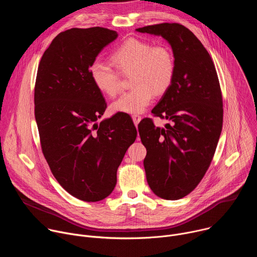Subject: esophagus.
Here are the masks:
<instances>
[{
    "label": "esophagus",
    "instance_id": "34e87169",
    "mask_svg": "<svg viewBox=\"0 0 257 257\" xmlns=\"http://www.w3.org/2000/svg\"><path fill=\"white\" fill-rule=\"evenodd\" d=\"M132 120H133V122H134V124L136 126L140 122L141 116H139V115H132Z\"/></svg>",
    "mask_w": 257,
    "mask_h": 257
}]
</instances>
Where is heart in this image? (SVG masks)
Returning <instances> with one entry per match:
<instances>
[{"label":"heart","instance_id":"b5f03b06","mask_svg":"<svg viewBox=\"0 0 257 257\" xmlns=\"http://www.w3.org/2000/svg\"><path fill=\"white\" fill-rule=\"evenodd\" d=\"M113 67L96 62L90 68V76L96 88L109 97L123 89L122 76L130 78L134 87L112 104L117 113L139 114L145 111L155 94L162 95L172 85L176 61L167 45H155L139 39H129L111 55Z\"/></svg>","mask_w":257,"mask_h":257}]
</instances>
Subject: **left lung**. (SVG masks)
<instances>
[{
	"label": "left lung",
	"instance_id": "obj_1",
	"mask_svg": "<svg viewBox=\"0 0 257 257\" xmlns=\"http://www.w3.org/2000/svg\"><path fill=\"white\" fill-rule=\"evenodd\" d=\"M162 35L172 47L175 78L152 113L171 123L166 129L145 118L138 125L149 150L143 165L153 192L177 200L192 192L213 159L223 127V96L214 64L196 36L179 23L136 29Z\"/></svg>",
	"mask_w": 257,
	"mask_h": 257
}]
</instances>
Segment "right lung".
I'll list each match as a JSON object with an SVG mask.
<instances>
[{
    "instance_id": "obj_1",
    "label": "right lung",
    "mask_w": 257,
    "mask_h": 257,
    "mask_svg": "<svg viewBox=\"0 0 257 257\" xmlns=\"http://www.w3.org/2000/svg\"><path fill=\"white\" fill-rule=\"evenodd\" d=\"M118 33L103 27L59 33L44 53L34 86V116L44 157L59 184L87 202L107 197L137 131L128 114L99 124L106 102L90 76L99 52Z\"/></svg>"
}]
</instances>
